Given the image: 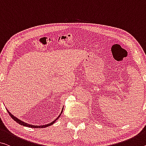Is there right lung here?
Returning a JSON list of instances; mask_svg holds the SVG:
<instances>
[{"label": "right lung", "instance_id": "add662e5", "mask_svg": "<svg viewBox=\"0 0 146 146\" xmlns=\"http://www.w3.org/2000/svg\"><path fill=\"white\" fill-rule=\"evenodd\" d=\"M63 108H64V106L62 107V110H61V112H60V113L59 114V115L58 116V117H57V118H56L54 121H52V122H51L50 123H48V124H47V125H31V124H29V123H25L24 121H21V120L17 118V117H15V116L13 115L8 110H7V111H8V112L9 115H10L11 116V117H12V118L15 121H16L17 123H19V125H23V126H25V127H31V128H46V127H49V126H50V125H53V123H54L56 121V120H57L58 119H59V117H60V114L62 113V110H63Z\"/></svg>", "mask_w": 146, "mask_h": 146}]
</instances>
